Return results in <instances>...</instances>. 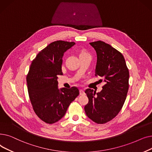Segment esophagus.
<instances>
[{
  "label": "esophagus",
  "mask_w": 152,
  "mask_h": 152,
  "mask_svg": "<svg viewBox=\"0 0 152 152\" xmlns=\"http://www.w3.org/2000/svg\"><path fill=\"white\" fill-rule=\"evenodd\" d=\"M80 95H85V91L83 90H80Z\"/></svg>",
  "instance_id": "obj_1"
}]
</instances>
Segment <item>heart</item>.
Returning <instances> with one entry per match:
<instances>
[{"instance_id":"heart-1","label":"heart","mask_w":152,"mask_h":152,"mask_svg":"<svg viewBox=\"0 0 152 152\" xmlns=\"http://www.w3.org/2000/svg\"><path fill=\"white\" fill-rule=\"evenodd\" d=\"M87 53H85V52H82L81 53H80V55H83V54H86Z\"/></svg>"}]
</instances>
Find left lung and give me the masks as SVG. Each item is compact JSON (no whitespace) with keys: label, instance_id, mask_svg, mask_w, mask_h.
I'll return each mask as SVG.
<instances>
[{"label":"left lung","instance_id":"1","mask_svg":"<svg viewBox=\"0 0 152 152\" xmlns=\"http://www.w3.org/2000/svg\"><path fill=\"white\" fill-rule=\"evenodd\" d=\"M97 55L95 76L102 77L104 85L100 92L85 90L88 103L85 106L86 115L97 124L114 118L124 105L129 90V72L124 56L102 41L90 42Z\"/></svg>","mask_w":152,"mask_h":152}]
</instances>
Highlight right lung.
<instances>
[{"label":"right lung","mask_w":152,"mask_h":152,"mask_svg":"<svg viewBox=\"0 0 152 152\" xmlns=\"http://www.w3.org/2000/svg\"><path fill=\"white\" fill-rule=\"evenodd\" d=\"M74 42L56 41L41 50L32 61L26 76L28 91L33 110L48 124L59 121L79 95L78 89L58 88L57 76L63 75L62 57Z\"/></svg>","instance_id":"1"}]
</instances>
